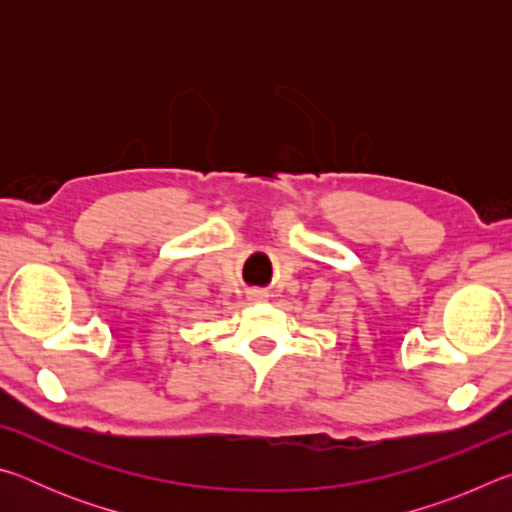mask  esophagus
Returning <instances> with one entry per match:
<instances>
[{
    "label": "esophagus",
    "instance_id": "34e87169",
    "mask_svg": "<svg viewBox=\"0 0 512 512\" xmlns=\"http://www.w3.org/2000/svg\"><path fill=\"white\" fill-rule=\"evenodd\" d=\"M262 296H264V293H259V291H253V293H250V298H255V300H257V298H262Z\"/></svg>",
    "mask_w": 512,
    "mask_h": 512
}]
</instances>
